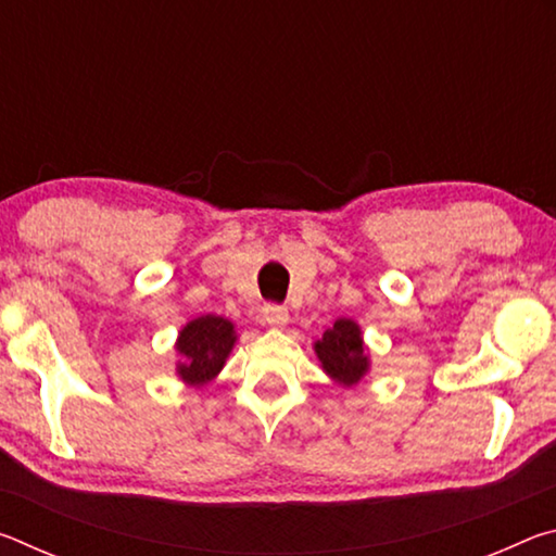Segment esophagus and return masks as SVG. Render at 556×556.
<instances>
[{"label":"esophagus","mask_w":556,"mask_h":556,"mask_svg":"<svg viewBox=\"0 0 556 556\" xmlns=\"http://www.w3.org/2000/svg\"><path fill=\"white\" fill-rule=\"evenodd\" d=\"M262 316H265V321L269 326H277V328L289 321L287 306H281V304H265V306H262Z\"/></svg>","instance_id":"obj_1"}]
</instances>
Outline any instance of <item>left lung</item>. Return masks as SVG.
I'll return each mask as SVG.
<instances>
[{
	"label": "left lung",
	"instance_id": "1",
	"mask_svg": "<svg viewBox=\"0 0 556 556\" xmlns=\"http://www.w3.org/2000/svg\"><path fill=\"white\" fill-rule=\"evenodd\" d=\"M316 355L324 363V370L333 380L343 384H355L368 370V355L363 353L361 328L348 318L326 328L321 341H316Z\"/></svg>",
	"mask_w": 556,
	"mask_h": 556
}]
</instances>
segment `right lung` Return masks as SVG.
Masks as SVG:
<instances>
[{
	"mask_svg": "<svg viewBox=\"0 0 556 556\" xmlns=\"http://www.w3.org/2000/svg\"><path fill=\"white\" fill-rule=\"evenodd\" d=\"M235 331L223 316H201L188 324L178 336V353L184 363L178 375L191 384H203L220 372L225 357L232 351Z\"/></svg>",
	"mask_w": 556,
	"mask_h": 556,
	"instance_id": "add662e5",
	"label": "right lung"
}]
</instances>
